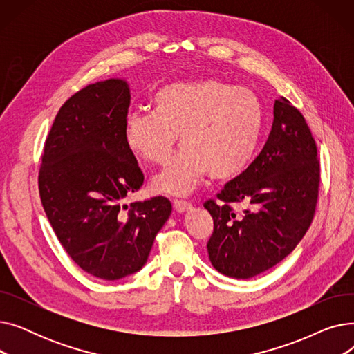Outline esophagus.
I'll use <instances>...</instances> for the list:
<instances>
[{"label":"esophagus","instance_id":"esophagus-1","mask_svg":"<svg viewBox=\"0 0 354 354\" xmlns=\"http://www.w3.org/2000/svg\"><path fill=\"white\" fill-rule=\"evenodd\" d=\"M174 208L176 212H185L192 208L191 203L188 201H182V199H175L174 201Z\"/></svg>","mask_w":354,"mask_h":354}]
</instances>
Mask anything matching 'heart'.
<instances>
[{
  "mask_svg": "<svg viewBox=\"0 0 354 354\" xmlns=\"http://www.w3.org/2000/svg\"><path fill=\"white\" fill-rule=\"evenodd\" d=\"M151 111H130L124 143L139 162L160 165L180 151L153 178L158 194L188 195L207 174L236 178L255 159L264 110L254 91L216 79L171 82L152 95Z\"/></svg>",
  "mask_w": 354,
  "mask_h": 354,
  "instance_id": "obj_1",
  "label": "heart"
}]
</instances>
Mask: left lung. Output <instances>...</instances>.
I'll list each match as a JSON object with an SVG mask.
<instances>
[{
    "label": "left lung",
    "instance_id": "obj_1",
    "mask_svg": "<svg viewBox=\"0 0 354 354\" xmlns=\"http://www.w3.org/2000/svg\"><path fill=\"white\" fill-rule=\"evenodd\" d=\"M317 145L303 116L286 97L274 103L263 151L248 169L203 202L214 219L209 259L221 274L247 280L277 266L310 228L319 199ZM252 207L236 216L232 203Z\"/></svg>",
    "mask_w": 354,
    "mask_h": 354
}]
</instances>
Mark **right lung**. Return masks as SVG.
Here are the masks:
<instances>
[{
	"mask_svg": "<svg viewBox=\"0 0 354 354\" xmlns=\"http://www.w3.org/2000/svg\"><path fill=\"white\" fill-rule=\"evenodd\" d=\"M130 93L110 79L80 88L60 107L39 171L43 208L60 244L83 271L119 280L147 261L172 212L163 196L122 201L145 176L123 138Z\"/></svg>",
	"mask_w": 354,
	"mask_h": 354,
	"instance_id": "obj_1",
	"label": "right lung"
}]
</instances>
